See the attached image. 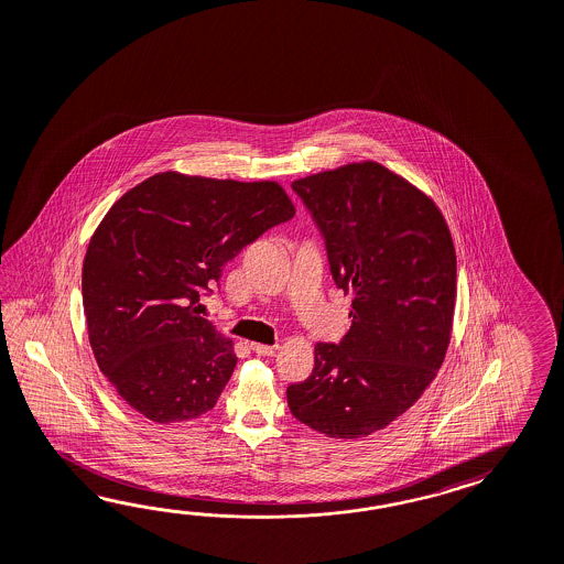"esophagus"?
I'll return each mask as SVG.
<instances>
[{"mask_svg":"<svg viewBox=\"0 0 564 564\" xmlns=\"http://www.w3.org/2000/svg\"><path fill=\"white\" fill-rule=\"evenodd\" d=\"M250 348H252L257 355H261V357H275L276 350H279L276 344L252 343L250 344Z\"/></svg>","mask_w":564,"mask_h":564,"instance_id":"esophagus-1","label":"esophagus"}]
</instances>
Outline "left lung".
<instances>
[{"instance_id": "left-lung-1", "label": "left lung", "mask_w": 564, "mask_h": 564, "mask_svg": "<svg viewBox=\"0 0 564 564\" xmlns=\"http://www.w3.org/2000/svg\"><path fill=\"white\" fill-rule=\"evenodd\" d=\"M326 238L336 285L352 295L340 344L314 346V371L289 384L291 413L328 438H365L408 412L453 338L456 252L436 202L375 161L291 185Z\"/></svg>"}]
</instances>
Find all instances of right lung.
I'll list each match as a JSON object with an SVG mask.
<instances>
[{"instance_id": "1", "label": "right lung", "mask_w": 564, "mask_h": 564, "mask_svg": "<svg viewBox=\"0 0 564 564\" xmlns=\"http://www.w3.org/2000/svg\"><path fill=\"white\" fill-rule=\"evenodd\" d=\"M295 216L276 181L156 173L99 221L83 259V307L99 371L156 424L209 412L232 377L230 338L199 316L226 262Z\"/></svg>"}]
</instances>
